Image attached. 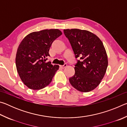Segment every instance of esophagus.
Masks as SVG:
<instances>
[{"mask_svg": "<svg viewBox=\"0 0 127 127\" xmlns=\"http://www.w3.org/2000/svg\"><path fill=\"white\" fill-rule=\"evenodd\" d=\"M66 66H67V64H66V63H65V64H64V65H60V67L63 69V68H65Z\"/></svg>", "mask_w": 127, "mask_h": 127, "instance_id": "34e87169", "label": "esophagus"}]
</instances>
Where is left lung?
Listing matches in <instances>:
<instances>
[{
    "instance_id": "1",
    "label": "left lung",
    "mask_w": 127,
    "mask_h": 127,
    "mask_svg": "<svg viewBox=\"0 0 127 127\" xmlns=\"http://www.w3.org/2000/svg\"><path fill=\"white\" fill-rule=\"evenodd\" d=\"M71 45L75 58H80L75 64V73L69 82L79 91L87 92L98 86L108 65L103 43L97 36L86 30H64Z\"/></svg>"
}]
</instances>
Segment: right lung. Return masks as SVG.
<instances>
[{"instance_id": "add662e5", "label": "right lung", "mask_w": 127, "mask_h": 127, "mask_svg": "<svg viewBox=\"0 0 127 127\" xmlns=\"http://www.w3.org/2000/svg\"><path fill=\"white\" fill-rule=\"evenodd\" d=\"M62 34L58 29L44 30L30 33L20 43L16 68L21 80L29 89L38 90L46 87L59 69V65L47 62L46 57L52 43Z\"/></svg>"}]
</instances>
